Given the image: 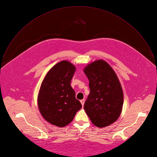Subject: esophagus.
I'll use <instances>...</instances> for the list:
<instances>
[{
	"instance_id": "obj_1",
	"label": "esophagus",
	"mask_w": 157,
	"mask_h": 157,
	"mask_svg": "<svg viewBox=\"0 0 157 157\" xmlns=\"http://www.w3.org/2000/svg\"><path fill=\"white\" fill-rule=\"evenodd\" d=\"M85 99H83L80 100V102H81V104H82V106H83V105H84V103H85Z\"/></svg>"
}]
</instances>
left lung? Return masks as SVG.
Returning a JSON list of instances; mask_svg holds the SVG:
<instances>
[{
    "label": "left lung",
    "mask_w": 157,
    "mask_h": 157,
    "mask_svg": "<svg viewBox=\"0 0 157 157\" xmlns=\"http://www.w3.org/2000/svg\"><path fill=\"white\" fill-rule=\"evenodd\" d=\"M83 72L90 89L84 109L95 126H109L118 120L123 108V93L119 79L112 67L102 59L88 64Z\"/></svg>",
    "instance_id": "1"
}]
</instances>
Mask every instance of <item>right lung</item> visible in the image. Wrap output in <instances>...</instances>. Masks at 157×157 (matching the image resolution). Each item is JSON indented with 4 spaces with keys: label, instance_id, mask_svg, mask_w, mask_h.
Wrapping results in <instances>:
<instances>
[{
    "label": "right lung",
    "instance_id": "right-lung-1",
    "mask_svg": "<svg viewBox=\"0 0 157 157\" xmlns=\"http://www.w3.org/2000/svg\"><path fill=\"white\" fill-rule=\"evenodd\" d=\"M75 70V66L69 61H60L49 70L42 82L38 107L44 118L52 124L66 126L82 108L71 85Z\"/></svg>",
    "mask_w": 157,
    "mask_h": 157
}]
</instances>
